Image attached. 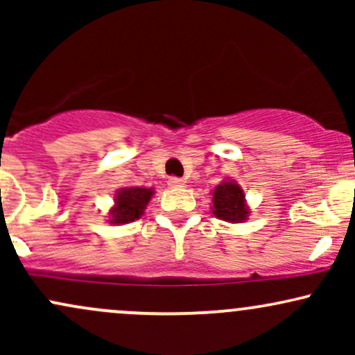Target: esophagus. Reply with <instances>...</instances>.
Segmentation results:
<instances>
[{
    "mask_svg": "<svg viewBox=\"0 0 355 355\" xmlns=\"http://www.w3.org/2000/svg\"><path fill=\"white\" fill-rule=\"evenodd\" d=\"M168 185L173 187V189H178V187H183L185 185V180L180 177H170L168 178Z\"/></svg>",
    "mask_w": 355,
    "mask_h": 355,
    "instance_id": "esophagus-1",
    "label": "esophagus"
}]
</instances>
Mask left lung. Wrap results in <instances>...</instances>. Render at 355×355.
<instances>
[{
  "label": "left lung",
  "mask_w": 355,
  "mask_h": 355,
  "mask_svg": "<svg viewBox=\"0 0 355 355\" xmlns=\"http://www.w3.org/2000/svg\"><path fill=\"white\" fill-rule=\"evenodd\" d=\"M245 195L237 183L223 182L214 190V214L215 217L225 222L239 223L247 220L248 209L245 205Z\"/></svg>",
  "instance_id": "8db88e82"
}]
</instances>
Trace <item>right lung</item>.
<instances>
[{"label":"right lung","instance_id":"right-lung-1","mask_svg":"<svg viewBox=\"0 0 355 355\" xmlns=\"http://www.w3.org/2000/svg\"><path fill=\"white\" fill-rule=\"evenodd\" d=\"M152 189H141V187H132V189H121L116 193V205L110 210L112 223H128L138 220L144 215L146 203L152 198Z\"/></svg>","mask_w":355,"mask_h":355}]
</instances>
